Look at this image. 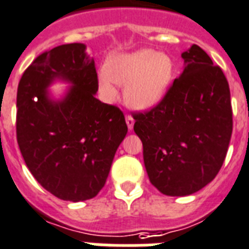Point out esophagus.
<instances>
[{"label":"esophagus","instance_id":"34e87169","mask_svg":"<svg viewBox=\"0 0 249 249\" xmlns=\"http://www.w3.org/2000/svg\"><path fill=\"white\" fill-rule=\"evenodd\" d=\"M126 123H127V127H128V130H132V127H134V123H135V119L131 117V115H126Z\"/></svg>","mask_w":249,"mask_h":249}]
</instances>
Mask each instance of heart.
Returning <instances> with one entry per match:
<instances>
[{"instance_id":"heart-1","label":"heart","mask_w":249,"mask_h":249,"mask_svg":"<svg viewBox=\"0 0 249 249\" xmlns=\"http://www.w3.org/2000/svg\"><path fill=\"white\" fill-rule=\"evenodd\" d=\"M174 74L175 64L170 55L142 49L112 57L107 63V71L99 74V86L108 99H114L115 83L126 85L127 105L145 110L166 96Z\"/></svg>"}]
</instances>
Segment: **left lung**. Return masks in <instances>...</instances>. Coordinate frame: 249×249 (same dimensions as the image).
Returning <instances> with one entry per match:
<instances>
[{
  "mask_svg": "<svg viewBox=\"0 0 249 249\" xmlns=\"http://www.w3.org/2000/svg\"><path fill=\"white\" fill-rule=\"evenodd\" d=\"M181 56L184 71L166 96L152 109L134 113L149 180L171 196H190L216 178L232 132L224 71L199 46Z\"/></svg>",
  "mask_w": 249,
  "mask_h": 249,
  "instance_id": "1",
  "label": "left lung"
}]
</instances>
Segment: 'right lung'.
Segmentation results:
<instances>
[{
	"label": "right lung",
	"mask_w": 249,
	"mask_h": 249,
	"mask_svg": "<svg viewBox=\"0 0 249 249\" xmlns=\"http://www.w3.org/2000/svg\"><path fill=\"white\" fill-rule=\"evenodd\" d=\"M83 43L45 51L23 73L17 95V140L35 178L59 199H91L108 178L127 134L122 110L95 97V61ZM61 78L73 86L63 101L45 89Z\"/></svg>",
	"instance_id": "1"
}]
</instances>
